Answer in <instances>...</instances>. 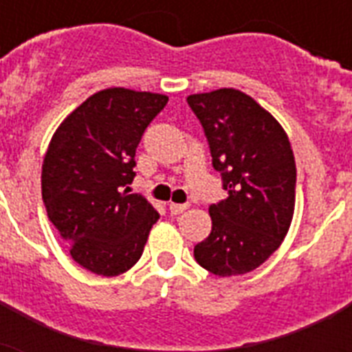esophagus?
<instances>
[{
  "instance_id": "esophagus-1",
  "label": "esophagus",
  "mask_w": 352,
  "mask_h": 352,
  "mask_svg": "<svg viewBox=\"0 0 352 352\" xmlns=\"http://www.w3.org/2000/svg\"><path fill=\"white\" fill-rule=\"evenodd\" d=\"M168 208H170V212L173 215H179V214H182V212H184V210L188 208V204H177V203H170L168 204Z\"/></svg>"
}]
</instances>
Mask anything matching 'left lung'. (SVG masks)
<instances>
[{
  "label": "left lung",
  "instance_id": "left-lung-1",
  "mask_svg": "<svg viewBox=\"0 0 352 352\" xmlns=\"http://www.w3.org/2000/svg\"><path fill=\"white\" fill-rule=\"evenodd\" d=\"M186 102L228 193L210 206L212 232L195 245L193 257L221 278L252 272L278 250L294 214L296 162L289 137L241 91L217 89Z\"/></svg>",
  "mask_w": 352,
  "mask_h": 352
}]
</instances>
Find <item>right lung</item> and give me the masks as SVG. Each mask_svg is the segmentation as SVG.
<instances>
[{
    "label": "right lung",
    "instance_id": "right-lung-1",
    "mask_svg": "<svg viewBox=\"0 0 352 352\" xmlns=\"http://www.w3.org/2000/svg\"><path fill=\"white\" fill-rule=\"evenodd\" d=\"M168 96L113 87L89 96L58 127L41 168L47 215L78 265L118 276L140 259L159 212L129 193L135 151Z\"/></svg>",
    "mask_w": 352,
    "mask_h": 352
}]
</instances>
